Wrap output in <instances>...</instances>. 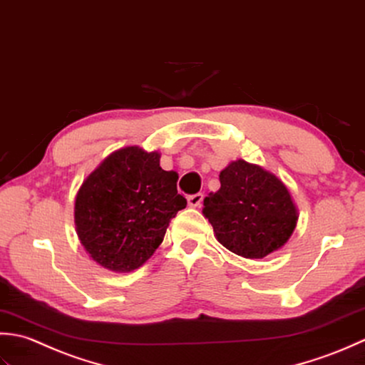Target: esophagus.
I'll return each mask as SVG.
<instances>
[{"mask_svg":"<svg viewBox=\"0 0 365 365\" xmlns=\"http://www.w3.org/2000/svg\"><path fill=\"white\" fill-rule=\"evenodd\" d=\"M187 202H189V206H192V207L200 206L203 202V193H193V195H189Z\"/></svg>","mask_w":365,"mask_h":365,"instance_id":"1","label":"esophagus"}]
</instances>
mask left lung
Instances as JSON below:
<instances>
[{
	"label": "left lung",
	"mask_w": 365,
	"mask_h": 365,
	"mask_svg": "<svg viewBox=\"0 0 365 365\" xmlns=\"http://www.w3.org/2000/svg\"><path fill=\"white\" fill-rule=\"evenodd\" d=\"M219 180L220 189L203 200V214L224 247L244 258H264L289 240L297 211L276 175L240 159Z\"/></svg>",
	"instance_id": "left-lung-1"
}]
</instances>
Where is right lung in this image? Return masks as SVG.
Listing matches in <instances>:
<instances>
[{
	"label": "right lung",
	"instance_id": "1",
	"mask_svg": "<svg viewBox=\"0 0 365 365\" xmlns=\"http://www.w3.org/2000/svg\"><path fill=\"white\" fill-rule=\"evenodd\" d=\"M160 154L128 146L111 153L89 175L76 198L80 242L96 263L130 272L150 258L178 211L176 172L160 168Z\"/></svg>",
	"mask_w": 365,
	"mask_h": 365
}]
</instances>
